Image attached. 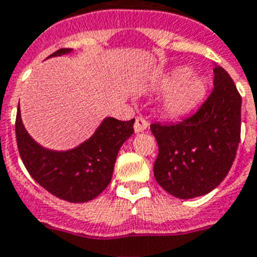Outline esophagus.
I'll return each instance as SVG.
<instances>
[{"label": "esophagus", "instance_id": "1", "mask_svg": "<svg viewBox=\"0 0 257 257\" xmlns=\"http://www.w3.org/2000/svg\"><path fill=\"white\" fill-rule=\"evenodd\" d=\"M147 127H149V122L145 118H142V116H137L134 124L135 133H143L145 130H147Z\"/></svg>", "mask_w": 257, "mask_h": 257}]
</instances>
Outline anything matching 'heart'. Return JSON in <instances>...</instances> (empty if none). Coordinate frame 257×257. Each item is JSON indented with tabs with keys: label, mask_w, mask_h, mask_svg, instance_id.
Masks as SVG:
<instances>
[{
	"label": "heart",
	"mask_w": 257,
	"mask_h": 257,
	"mask_svg": "<svg viewBox=\"0 0 257 257\" xmlns=\"http://www.w3.org/2000/svg\"><path fill=\"white\" fill-rule=\"evenodd\" d=\"M192 70L179 67L162 79V90L174 89L164 99L163 111L170 118H180L190 114L202 103L208 90V82L203 77H191Z\"/></svg>",
	"instance_id": "obj_1"
}]
</instances>
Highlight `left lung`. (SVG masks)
Masks as SVG:
<instances>
[{
    "label": "left lung",
    "mask_w": 257,
    "mask_h": 257,
    "mask_svg": "<svg viewBox=\"0 0 257 257\" xmlns=\"http://www.w3.org/2000/svg\"><path fill=\"white\" fill-rule=\"evenodd\" d=\"M241 96L229 74L213 67V90L183 122L150 126L159 146L154 176L168 194L192 199L215 190L235 161L240 142Z\"/></svg>",
    "instance_id": "obj_1"
}]
</instances>
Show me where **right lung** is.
Instances as JSON below:
<instances>
[{"instance_id": "obj_1", "label": "right lung", "mask_w": 257, "mask_h": 257, "mask_svg": "<svg viewBox=\"0 0 257 257\" xmlns=\"http://www.w3.org/2000/svg\"><path fill=\"white\" fill-rule=\"evenodd\" d=\"M59 49L51 57L69 54ZM134 122L107 116L89 139L66 151L45 149L29 135L18 104L16 138L25 167L37 183L50 194L70 203H86L96 198L111 180L119 149L134 134Z\"/></svg>"}]
</instances>
